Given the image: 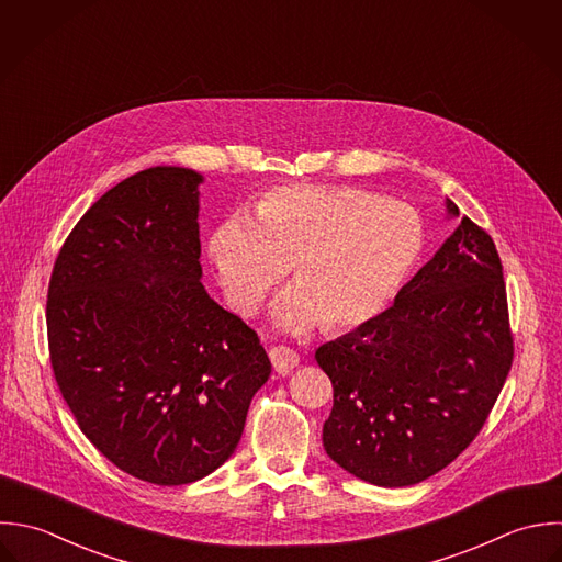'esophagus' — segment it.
<instances>
[{
	"label": "esophagus",
	"mask_w": 562,
	"mask_h": 562,
	"mask_svg": "<svg viewBox=\"0 0 562 562\" xmlns=\"http://www.w3.org/2000/svg\"><path fill=\"white\" fill-rule=\"evenodd\" d=\"M268 356H270V362H272L274 371L279 374L292 373L299 367V362H301L299 353L288 349V347H272Z\"/></svg>",
	"instance_id": "esophagus-1"
}]
</instances>
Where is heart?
<instances>
[{"instance_id":"heart-1","label":"heart","mask_w":562,"mask_h":562,"mask_svg":"<svg viewBox=\"0 0 562 562\" xmlns=\"http://www.w3.org/2000/svg\"><path fill=\"white\" fill-rule=\"evenodd\" d=\"M427 244L423 217L403 202L360 188L283 186L231 215L209 237L228 305L252 316L290 266L292 288L272 305L288 331L356 329L376 318L418 268Z\"/></svg>"}]
</instances>
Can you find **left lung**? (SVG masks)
I'll use <instances>...</instances> for the list:
<instances>
[{
    "label": "left lung",
    "mask_w": 562,
    "mask_h": 562,
    "mask_svg": "<svg viewBox=\"0 0 562 562\" xmlns=\"http://www.w3.org/2000/svg\"><path fill=\"white\" fill-rule=\"evenodd\" d=\"M513 353L495 241L462 217L390 310L316 351L334 383L327 456L374 486L431 477L484 427Z\"/></svg>",
    "instance_id": "8db88e82"
}]
</instances>
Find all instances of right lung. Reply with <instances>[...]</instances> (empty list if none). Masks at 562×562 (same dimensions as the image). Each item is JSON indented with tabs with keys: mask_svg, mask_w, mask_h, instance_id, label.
<instances>
[{
	"mask_svg": "<svg viewBox=\"0 0 562 562\" xmlns=\"http://www.w3.org/2000/svg\"><path fill=\"white\" fill-rule=\"evenodd\" d=\"M202 181L157 166L109 189L65 239L47 290L49 360L78 427L159 486L231 458L272 371L257 334L200 283Z\"/></svg>",
	"mask_w": 562,
	"mask_h": 562,
	"instance_id": "1",
	"label": "right lung"
}]
</instances>
